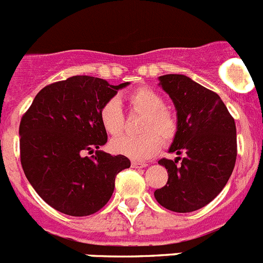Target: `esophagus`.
<instances>
[{
	"label": "esophagus",
	"instance_id": "esophagus-1",
	"mask_svg": "<svg viewBox=\"0 0 263 263\" xmlns=\"http://www.w3.org/2000/svg\"><path fill=\"white\" fill-rule=\"evenodd\" d=\"M131 166L134 168H144V167H146V163L145 162H137V161H132L131 162Z\"/></svg>",
	"mask_w": 263,
	"mask_h": 263
}]
</instances>
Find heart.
I'll use <instances>...</instances> for the list:
<instances>
[{
  "mask_svg": "<svg viewBox=\"0 0 263 263\" xmlns=\"http://www.w3.org/2000/svg\"><path fill=\"white\" fill-rule=\"evenodd\" d=\"M134 111L143 114L139 136L123 135L110 143L112 152L134 159H146L159 151L162 141L171 143L178 134V119L166 107L165 98L149 87H140L127 97ZM102 128L111 136L123 131L124 112L117 97L104 102L98 111Z\"/></svg>",
  "mask_w": 263,
  "mask_h": 263,
  "instance_id": "b5f03b06",
  "label": "heart"
}]
</instances>
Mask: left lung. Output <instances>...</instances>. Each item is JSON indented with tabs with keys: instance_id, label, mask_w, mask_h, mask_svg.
Wrapping results in <instances>:
<instances>
[{
	"instance_id": "obj_1",
	"label": "left lung",
	"mask_w": 263,
	"mask_h": 263,
	"mask_svg": "<svg viewBox=\"0 0 263 263\" xmlns=\"http://www.w3.org/2000/svg\"><path fill=\"white\" fill-rule=\"evenodd\" d=\"M159 84L178 111V134L170 153L179 157L158 161L167 170L168 180L154 191V197L171 212H195L219 195L234 171L235 119L217 93L188 76H159Z\"/></svg>"
}]
</instances>
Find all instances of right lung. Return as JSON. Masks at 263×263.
<instances>
[{
  "label": "right lung",
  "instance_id": "right-lung-1",
  "mask_svg": "<svg viewBox=\"0 0 263 263\" xmlns=\"http://www.w3.org/2000/svg\"><path fill=\"white\" fill-rule=\"evenodd\" d=\"M127 84L71 76L44 87L22 117L24 175L53 209L72 217L95 214L111 197L117 174L131 166L126 156L98 151L107 141L100 107Z\"/></svg>",
  "mask_w": 263,
  "mask_h": 263
}]
</instances>
